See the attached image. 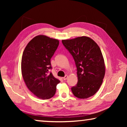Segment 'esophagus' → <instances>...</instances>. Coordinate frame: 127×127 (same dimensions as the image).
<instances>
[{
	"mask_svg": "<svg viewBox=\"0 0 127 127\" xmlns=\"http://www.w3.org/2000/svg\"><path fill=\"white\" fill-rule=\"evenodd\" d=\"M63 78L64 80H66V79L68 78V76H67V75H66V76H64Z\"/></svg>",
	"mask_w": 127,
	"mask_h": 127,
	"instance_id": "1",
	"label": "esophagus"
}]
</instances>
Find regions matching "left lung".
Listing matches in <instances>:
<instances>
[{
	"mask_svg": "<svg viewBox=\"0 0 127 127\" xmlns=\"http://www.w3.org/2000/svg\"><path fill=\"white\" fill-rule=\"evenodd\" d=\"M62 43L73 57L78 82L72 87L79 98H87L100 89L105 73L104 59L98 45L89 37L81 36L62 40Z\"/></svg>",
	"mask_w": 127,
	"mask_h": 127,
	"instance_id": "1",
	"label": "left lung"
}]
</instances>
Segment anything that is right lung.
<instances>
[{
	"label": "right lung",
	"mask_w": 127,
	"mask_h": 127,
	"mask_svg": "<svg viewBox=\"0 0 127 127\" xmlns=\"http://www.w3.org/2000/svg\"><path fill=\"white\" fill-rule=\"evenodd\" d=\"M58 40L38 35L28 43L23 51L21 71L28 89L38 98L47 100L53 97L60 81L49 74L50 59L59 45Z\"/></svg>",
	"instance_id": "obj_1"
}]
</instances>
